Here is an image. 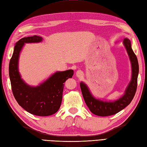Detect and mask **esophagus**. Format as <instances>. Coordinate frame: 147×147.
Here are the masks:
<instances>
[{"instance_id":"34e87169","label":"esophagus","mask_w":147,"mask_h":147,"mask_svg":"<svg viewBox=\"0 0 147 147\" xmlns=\"http://www.w3.org/2000/svg\"><path fill=\"white\" fill-rule=\"evenodd\" d=\"M83 72H82V71H81V70H78L77 72H76V76H77V77H82L83 76Z\"/></svg>"}]
</instances>
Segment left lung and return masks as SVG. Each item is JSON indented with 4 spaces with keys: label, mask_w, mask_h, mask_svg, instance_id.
Instances as JSON below:
<instances>
[{
    "label": "left lung",
    "mask_w": 147,
    "mask_h": 147,
    "mask_svg": "<svg viewBox=\"0 0 147 147\" xmlns=\"http://www.w3.org/2000/svg\"><path fill=\"white\" fill-rule=\"evenodd\" d=\"M123 44L129 55L132 67L131 80L128 86L125 95L120 99L113 102H106L95 99L89 92L88 87L83 82L80 84L84 100L91 112L96 115L107 117L114 115L125 109L133 100L137 88V79L139 67L137 56L131 47L129 39L125 38Z\"/></svg>",
    "instance_id": "1"
}]
</instances>
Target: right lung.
I'll list each match as a JSON object with an SVG mask.
<instances>
[{
  "label": "right lung",
  "instance_id": "right-lung-1",
  "mask_svg": "<svg viewBox=\"0 0 147 147\" xmlns=\"http://www.w3.org/2000/svg\"><path fill=\"white\" fill-rule=\"evenodd\" d=\"M42 37L34 35L18 41L9 62V77L13 95L22 108L37 116H49L59 110L62 103L64 82L74 75L72 70L58 71L36 87H31L20 78L18 71L19 53L24 43L39 42Z\"/></svg>",
  "mask_w": 147,
  "mask_h": 147
}]
</instances>
